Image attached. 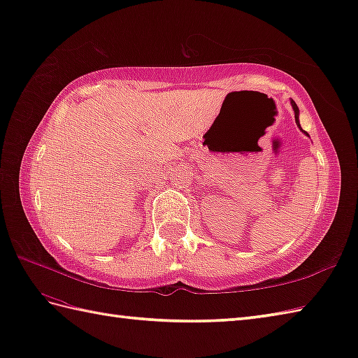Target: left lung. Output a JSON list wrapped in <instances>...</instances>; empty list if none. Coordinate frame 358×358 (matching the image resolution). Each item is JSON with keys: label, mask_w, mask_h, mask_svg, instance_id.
Instances as JSON below:
<instances>
[{"label": "left lung", "mask_w": 358, "mask_h": 358, "mask_svg": "<svg viewBox=\"0 0 358 358\" xmlns=\"http://www.w3.org/2000/svg\"><path fill=\"white\" fill-rule=\"evenodd\" d=\"M290 105H292V108H294V113H295V122H296V125L300 127V120H298V115H300V109H298V106H296V103H295L294 100H290ZM300 129L303 131V128H301V127H300ZM304 134H308V133H306V131H304ZM308 136H309V134H308Z\"/></svg>", "instance_id": "1"}]
</instances>
